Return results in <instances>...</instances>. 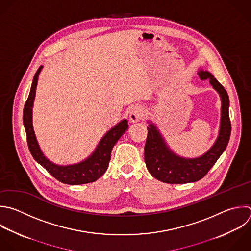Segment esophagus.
<instances>
[{
    "instance_id": "esophagus-1",
    "label": "esophagus",
    "mask_w": 251,
    "mask_h": 251,
    "mask_svg": "<svg viewBox=\"0 0 251 251\" xmlns=\"http://www.w3.org/2000/svg\"><path fill=\"white\" fill-rule=\"evenodd\" d=\"M143 117V109L139 106H135L131 109L129 114V121L131 123H137Z\"/></svg>"
}]
</instances>
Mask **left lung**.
I'll return each mask as SVG.
<instances>
[{"instance_id":"left-lung-1","label":"left lung","mask_w":251,"mask_h":251,"mask_svg":"<svg viewBox=\"0 0 251 251\" xmlns=\"http://www.w3.org/2000/svg\"><path fill=\"white\" fill-rule=\"evenodd\" d=\"M199 77L209 80L221 97V122L218 137L213 146L197 158H183L174 153L167 145L158 127L150 123L144 147V160L149 173L158 180L166 183H187L201 179L225 151L230 136L228 116L229 100L224 86L207 71L200 70Z\"/></svg>"}]
</instances>
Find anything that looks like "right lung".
<instances>
[{
    "mask_svg": "<svg viewBox=\"0 0 251 251\" xmlns=\"http://www.w3.org/2000/svg\"><path fill=\"white\" fill-rule=\"evenodd\" d=\"M42 66L36 72L31 84L29 96L24 109V126L26 132L27 144L31 155L37 163L45 168L55 178L67 184L76 185L89 183L97 180L107 171L111 160V152L114 145L128 127L126 120L121 121L111 128L100 140L94 152L84 161L67 166H60L48 160L40 149L37 142L33 125H32V108L35 99L36 86Z\"/></svg>",
    "mask_w": 251,
    "mask_h": 251,
    "instance_id": "obj_1",
    "label": "right lung"
}]
</instances>
